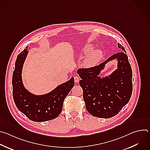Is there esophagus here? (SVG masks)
<instances>
[{
    "mask_svg": "<svg viewBox=\"0 0 150 150\" xmlns=\"http://www.w3.org/2000/svg\"><path fill=\"white\" fill-rule=\"evenodd\" d=\"M79 76H74V80H75V83H78V82H79Z\"/></svg>",
    "mask_w": 150,
    "mask_h": 150,
    "instance_id": "34e87169",
    "label": "esophagus"
}]
</instances>
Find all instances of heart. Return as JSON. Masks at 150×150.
<instances>
[{"instance_id":"b5f03b06","label":"heart","mask_w":150,"mask_h":150,"mask_svg":"<svg viewBox=\"0 0 150 150\" xmlns=\"http://www.w3.org/2000/svg\"><path fill=\"white\" fill-rule=\"evenodd\" d=\"M94 46L92 45H87L84 46L80 51L81 56L87 55L82 61V65L85 68H91L103 57V52L99 49L93 50Z\"/></svg>"}]
</instances>
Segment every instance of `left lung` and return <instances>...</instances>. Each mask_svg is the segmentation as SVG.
<instances>
[{
  "mask_svg": "<svg viewBox=\"0 0 150 150\" xmlns=\"http://www.w3.org/2000/svg\"><path fill=\"white\" fill-rule=\"evenodd\" d=\"M120 52L98 66L79 68L83 98L87 110L92 116L110 118L116 116L128 103L132 93V71L126 50L120 44ZM118 60V68L110 75L101 78L99 75L108 62Z\"/></svg>",
  "mask_w": 150,
  "mask_h": 150,
  "instance_id": "1",
  "label": "left lung"
}]
</instances>
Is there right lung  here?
Returning a JSON list of instances; mask_svg holds the SVG:
<instances>
[{"mask_svg":"<svg viewBox=\"0 0 150 150\" xmlns=\"http://www.w3.org/2000/svg\"><path fill=\"white\" fill-rule=\"evenodd\" d=\"M27 46L17 56L12 75L13 98L18 109L31 120L41 122L54 119L60 114L63 101L74 86V78L63 83L50 93L35 95L24 87L22 71L28 53Z\"/></svg>","mask_w":150,"mask_h":150,"instance_id":"obj_1","label":"right lung"}]
</instances>
